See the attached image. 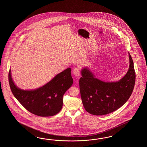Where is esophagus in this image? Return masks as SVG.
Here are the masks:
<instances>
[{
  "label": "esophagus",
  "instance_id": "34e87169",
  "mask_svg": "<svg viewBox=\"0 0 147 147\" xmlns=\"http://www.w3.org/2000/svg\"><path fill=\"white\" fill-rule=\"evenodd\" d=\"M73 74L76 76H80V70L78 68H76L73 70Z\"/></svg>",
  "mask_w": 147,
  "mask_h": 147
}]
</instances>
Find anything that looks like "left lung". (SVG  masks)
Here are the masks:
<instances>
[{
	"mask_svg": "<svg viewBox=\"0 0 147 147\" xmlns=\"http://www.w3.org/2000/svg\"><path fill=\"white\" fill-rule=\"evenodd\" d=\"M128 72L117 82H107L95 78L87 68L81 70L79 79L81 100L88 113L102 116L118 109L131 96L136 80L134 62L129 53Z\"/></svg>",
	"mask_w": 147,
	"mask_h": 147,
	"instance_id": "left-lung-1",
	"label": "left lung"
}]
</instances>
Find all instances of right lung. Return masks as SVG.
<instances>
[{"label":"right lung","instance_id":"obj_1","mask_svg":"<svg viewBox=\"0 0 147 147\" xmlns=\"http://www.w3.org/2000/svg\"><path fill=\"white\" fill-rule=\"evenodd\" d=\"M8 80L13 96L22 106L31 113L40 117L57 114L63 107V96L73 84L71 69L57 75L44 86L32 90H24L13 81L10 69Z\"/></svg>","mask_w":147,"mask_h":147}]
</instances>
